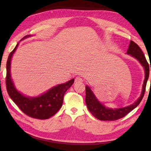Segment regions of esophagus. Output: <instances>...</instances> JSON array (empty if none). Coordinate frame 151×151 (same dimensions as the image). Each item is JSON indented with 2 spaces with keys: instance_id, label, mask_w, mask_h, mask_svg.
Masks as SVG:
<instances>
[{
  "instance_id": "34e87169",
  "label": "esophagus",
  "mask_w": 151,
  "mask_h": 151,
  "mask_svg": "<svg viewBox=\"0 0 151 151\" xmlns=\"http://www.w3.org/2000/svg\"><path fill=\"white\" fill-rule=\"evenodd\" d=\"M83 81V79L82 78L81 76H76L75 79V83H81V82Z\"/></svg>"
}]
</instances>
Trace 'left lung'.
Instances as JSON below:
<instances>
[{"mask_svg": "<svg viewBox=\"0 0 151 151\" xmlns=\"http://www.w3.org/2000/svg\"><path fill=\"white\" fill-rule=\"evenodd\" d=\"M127 54L131 55L132 57L137 58L145 68V78L144 83H143L141 95L139 99L131 105L124 107V108L112 109L106 108L100 102L97 100L91 88L88 86H86L85 102L86 106H87L88 109L91 112V113L94 117H96L99 120H101V121H116V120L122 118L132 111L134 109L136 108L140 104V101H142L143 96H144L145 90H146L147 83L149 76V71L150 70L151 71V66L150 67L144 53L142 52L140 48L138 46L137 43H135L132 40H131V42H130L129 47L127 50Z\"/></svg>", "mask_w": 151, "mask_h": 151, "instance_id": "8db88e82", "label": "left lung"}]
</instances>
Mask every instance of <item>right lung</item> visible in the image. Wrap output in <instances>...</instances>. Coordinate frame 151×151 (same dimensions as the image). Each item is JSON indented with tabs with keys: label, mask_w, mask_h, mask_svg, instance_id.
Returning a JSON list of instances; mask_svg holds the SVG:
<instances>
[{
	"label": "right lung",
	"mask_w": 151,
	"mask_h": 151,
	"mask_svg": "<svg viewBox=\"0 0 151 151\" xmlns=\"http://www.w3.org/2000/svg\"><path fill=\"white\" fill-rule=\"evenodd\" d=\"M29 36H25L22 39ZM19 45L10 53L6 62V86L9 95L18 107L27 116L37 119H48L57 113L63 105L66 91L73 85L75 79L61 84L50 89L47 93L37 97H27L15 88L11 76V61L12 55Z\"/></svg>",
	"instance_id": "obj_1"
}]
</instances>
